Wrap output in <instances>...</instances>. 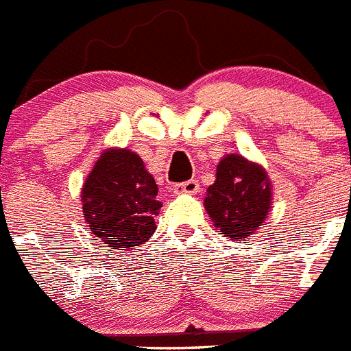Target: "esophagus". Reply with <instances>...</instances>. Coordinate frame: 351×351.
I'll return each mask as SVG.
<instances>
[{
	"label": "esophagus",
	"instance_id": "obj_1",
	"mask_svg": "<svg viewBox=\"0 0 351 351\" xmlns=\"http://www.w3.org/2000/svg\"><path fill=\"white\" fill-rule=\"evenodd\" d=\"M197 191H199L197 180H187V182L173 185V193L175 194H196Z\"/></svg>",
	"mask_w": 351,
	"mask_h": 351
}]
</instances>
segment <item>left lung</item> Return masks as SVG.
I'll list each match as a JSON object with an SVG mask.
<instances>
[{"instance_id": "obj_1", "label": "left lung", "mask_w": 351, "mask_h": 351, "mask_svg": "<svg viewBox=\"0 0 351 351\" xmlns=\"http://www.w3.org/2000/svg\"><path fill=\"white\" fill-rule=\"evenodd\" d=\"M270 203L272 187L260 164L237 154L222 158L205 197V208L219 234L234 242L245 240L263 226Z\"/></svg>"}]
</instances>
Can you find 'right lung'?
Wrapping results in <instances>:
<instances>
[{"instance_id": "obj_1", "label": "right lung", "mask_w": 351, "mask_h": 351, "mask_svg": "<svg viewBox=\"0 0 351 351\" xmlns=\"http://www.w3.org/2000/svg\"><path fill=\"white\" fill-rule=\"evenodd\" d=\"M158 187L143 158L127 148H108L83 185V215L95 240L114 251H129L155 233L162 206Z\"/></svg>"}]
</instances>
